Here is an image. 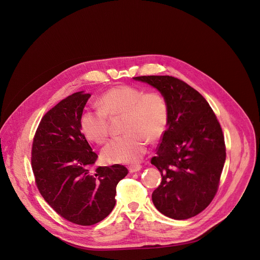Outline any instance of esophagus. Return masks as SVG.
Returning <instances> with one entry per match:
<instances>
[{
    "label": "esophagus",
    "mask_w": 260,
    "mask_h": 260,
    "mask_svg": "<svg viewBox=\"0 0 260 260\" xmlns=\"http://www.w3.org/2000/svg\"><path fill=\"white\" fill-rule=\"evenodd\" d=\"M141 168H142L141 165H134V166L128 167V171H129V173H136V172L140 171Z\"/></svg>",
    "instance_id": "obj_1"
}]
</instances>
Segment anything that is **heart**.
<instances>
[{
  "instance_id": "b5f03b06",
  "label": "heart",
  "mask_w": 260,
  "mask_h": 260,
  "mask_svg": "<svg viewBox=\"0 0 260 260\" xmlns=\"http://www.w3.org/2000/svg\"><path fill=\"white\" fill-rule=\"evenodd\" d=\"M98 109L82 112L80 127L89 141L101 144L109 136L108 117L123 116L124 136L114 138L101 152L103 160L109 164L139 161L146 152V139H160L169 123V104L159 91L118 86L102 93Z\"/></svg>"
}]
</instances>
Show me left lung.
<instances>
[{"label":"left lung","instance_id":"obj_1","mask_svg":"<svg viewBox=\"0 0 260 260\" xmlns=\"http://www.w3.org/2000/svg\"><path fill=\"white\" fill-rule=\"evenodd\" d=\"M169 104L168 127L151 159L161 182L152 193L157 210L173 219H188L214 198L226 159L222 128L208 101L172 76H140Z\"/></svg>","mask_w":260,"mask_h":260}]
</instances>
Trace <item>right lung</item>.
Returning a JSON list of instances; mask_svg holds the SVG:
<instances>
[{
    "label": "right lung",
    "instance_id": "add662e5",
    "mask_svg": "<svg viewBox=\"0 0 260 260\" xmlns=\"http://www.w3.org/2000/svg\"><path fill=\"white\" fill-rule=\"evenodd\" d=\"M89 93L75 92L42 118L33 139L31 164L38 189L64 219L88 226L103 220L116 204V187L127 174L122 165L92 170L98 154L81 132Z\"/></svg>",
    "mask_w": 260,
    "mask_h": 260
}]
</instances>
